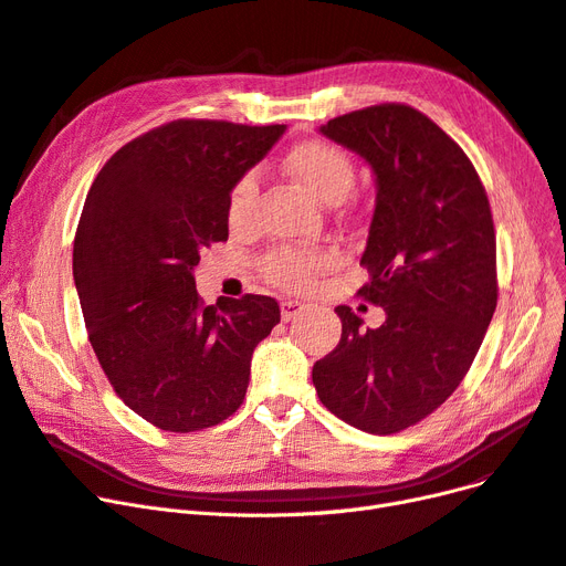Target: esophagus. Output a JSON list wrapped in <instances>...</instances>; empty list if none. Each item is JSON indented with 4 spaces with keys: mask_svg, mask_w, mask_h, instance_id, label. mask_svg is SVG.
<instances>
[{
    "mask_svg": "<svg viewBox=\"0 0 566 566\" xmlns=\"http://www.w3.org/2000/svg\"><path fill=\"white\" fill-rule=\"evenodd\" d=\"M307 305L298 303V301H282V322H291L296 319L301 312H305Z\"/></svg>",
    "mask_w": 566,
    "mask_h": 566,
    "instance_id": "obj_1",
    "label": "esophagus"
}]
</instances>
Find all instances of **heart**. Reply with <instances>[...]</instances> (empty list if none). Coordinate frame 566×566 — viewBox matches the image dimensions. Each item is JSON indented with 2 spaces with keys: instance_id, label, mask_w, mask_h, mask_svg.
<instances>
[{
  "instance_id": "1",
  "label": "heart",
  "mask_w": 566,
  "mask_h": 566,
  "mask_svg": "<svg viewBox=\"0 0 566 566\" xmlns=\"http://www.w3.org/2000/svg\"><path fill=\"white\" fill-rule=\"evenodd\" d=\"M284 167L312 198L326 205L340 202L354 184V165L347 154L338 149V146L319 139L294 146L284 158ZM256 191V172H247L235 181L228 198L230 226H242L249 219ZM326 263H331V256L324 254V251H301L284 247L265 259L263 270L272 282L298 289L315 277V272H319Z\"/></svg>"
}]
</instances>
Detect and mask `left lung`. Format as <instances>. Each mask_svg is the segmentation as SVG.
<instances>
[{"label": "left lung", "mask_w": 566, "mask_h": 566, "mask_svg": "<svg viewBox=\"0 0 566 566\" xmlns=\"http://www.w3.org/2000/svg\"><path fill=\"white\" fill-rule=\"evenodd\" d=\"M375 177L359 294L385 310L364 328L338 305V347L312 368L319 401L368 433L403 431L464 380L496 307V238L475 167L408 104H378L322 125Z\"/></svg>", "instance_id": "1"}]
</instances>
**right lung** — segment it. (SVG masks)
Masks as SVG:
<instances>
[{
    "mask_svg": "<svg viewBox=\"0 0 566 566\" xmlns=\"http://www.w3.org/2000/svg\"><path fill=\"white\" fill-rule=\"evenodd\" d=\"M228 120H172L104 163L74 238V284L95 357L123 403L163 431L233 415L251 354L280 305L247 294L205 305L200 251L228 240L235 181L284 135Z\"/></svg>",
    "mask_w": 566,
    "mask_h": 566,
    "instance_id": "add662e5",
    "label": "right lung"
}]
</instances>
